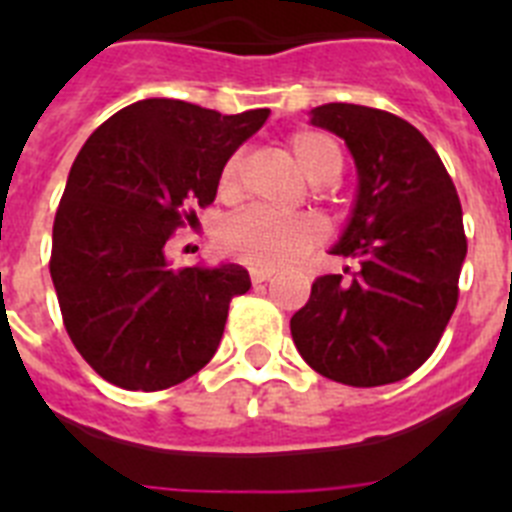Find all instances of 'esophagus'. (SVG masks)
Instances as JSON below:
<instances>
[{"label":"esophagus","mask_w":512,"mask_h":512,"mask_svg":"<svg viewBox=\"0 0 512 512\" xmlns=\"http://www.w3.org/2000/svg\"><path fill=\"white\" fill-rule=\"evenodd\" d=\"M271 277H274V271H271V269H251V282L253 284L269 282Z\"/></svg>","instance_id":"34e87169"}]
</instances>
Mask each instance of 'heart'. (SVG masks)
<instances>
[{
	"mask_svg": "<svg viewBox=\"0 0 512 512\" xmlns=\"http://www.w3.org/2000/svg\"><path fill=\"white\" fill-rule=\"evenodd\" d=\"M287 148L297 171L307 182L328 184L341 174L343 153L330 135L318 130H300L289 135ZM241 171V153L225 158L217 174V192L223 200H235L241 194ZM320 241H323V225L315 217L274 215L259 207L238 212L220 228L223 251L253 269H282L295 264Z\"/></svg>",
	"mask_w": 512,
	"mask_h": 512,
	"instance_id": "heart-1",
	"label": "heart"
}]
</instances>
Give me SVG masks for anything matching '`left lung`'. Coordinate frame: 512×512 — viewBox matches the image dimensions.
Masks as SVG:
<instances>
[{
    "label": "left lung",
    "mask_w": 512,
    "mask_h": 512,
    "mask_svg": "<svg viewBox=\"0 0 512 512\" xmlns=\"http://www.w3.org/2000/svg\"><path fill=\"white\" fill-rule=\"evenodd\" d=\"M312 125L346 140L359 171L354 215L333 253L359 269L315 279L289 320L302 359L351 387L392 384L425 364L459 302L461 202L418 128L361 104H320Z\"/></svg>",
    "instance_id": "8db88e82"
}]
</instances>
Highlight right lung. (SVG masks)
<instances>
[{
	"label": "right lung",
	"mask_w": 512,
	"mask_h": 512,
	"mask_svg": "<svg viewBox=\"0 0 512 512\" xmlns=\"http://www.w3.org/2000/svg\"><path fill=\"white\" fill-rule=\"evenodd\" d=\"M266 117L143 99L102 122L76 156L53 220L51 279L71 343L115 387L166 390L215 356L248 271H174L166 246L215 202L220 166Z\"/></svg>",
	"instance_id": "1"
}]
</instances>
